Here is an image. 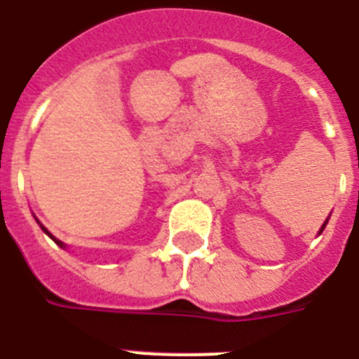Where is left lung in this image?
Returning <instances> with one entry per match:
<instances>
[{"instance_id": "1", "label": "left lung", "mask_w": 359, "mask_h": 359, "mask_svg": "<svg viewBox=\"0 0 359 359\" xmlns=\"http://www.w3.org/2000/svg\"><path fill=\"white\" fill-rule=\"evenodd\" d=\"M325 224H327V220H325L324 224H322V229H324V228H325ZM322 229H320V231H322Z\"/></svg>"}]
</instances>
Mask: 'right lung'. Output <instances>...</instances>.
I'll return each mask as SVG.
<instances>
[{
	"label": "right lung",
	"mask_w": 359,
	"mask_h": 359,
	"mask_svg": "<svg viewBox=\"0 0 359 359\" xmlns=\"http://www.w3.org/2000/svg\"><path fill=\"white\" fill-rule=\"evenodd\" d=\"M41 228H42V231L46 233V235H49V231H48V229L44 228V226H41ZM49 236H51V240H53V242H55V244H58V245H60V248H64V244H62L60 240H57V238H55V236H53V235H49Z\"/></svg>",
	"instance_id": "right-lung-1"
}]
</instances>
